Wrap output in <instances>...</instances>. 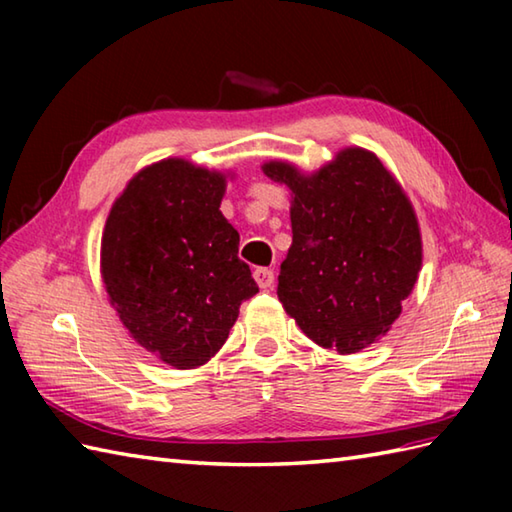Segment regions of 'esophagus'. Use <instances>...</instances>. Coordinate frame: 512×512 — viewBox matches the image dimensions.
I'll return each instance as SVG.
<instances>
[{"label":"esophagus","mask_w":512,"mask_h":512,"mask_svg":"<svg viewBox=\"0 0 512 512\" xmlns=\"http://www.w3.org/2000/svg\"><path fill=\"white\" fill-rule=\"evenodd\" d=\"M255 281H257L259 288L268 290V288H273V284H275V273L270 268H257L255 270Z\"/></svg>","instance_id":"esophagus-1"}]
</instances>
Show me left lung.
<instances>
[{
  "mask_svg": "<svg viewBox=\"0 0 512 512\" xmlns=\"http://www.w3.org/2000/svg\"><path fill=\"white\" fill-rule=\"evenodd\" d=\"M262 171L290 189L292 246L277 297L325 350L354 354L400 317L422 268V237L405 189L376 154L345 147L303 173L270 160Z\"/></svg>",
  "mask_w": 512,
  "mask_h": 512,
  "instance_id": "obj_1",
  "label": "left lung"
}]
</instances>
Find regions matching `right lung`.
I'll return each mask as SVG.
<instances>
[{
  "instance_id": "right-lung-1",
  "label": "right lung",
  "mask_w": 512,
  "mask_h": 512,
  "mask_svg": "<svg viewBox=\"0 0 512 512\" xmlns=\"http://www.w3.org/2000/svg\"><path fill=\"white\" fill-rule=\"evenodd\" d=\"M228 176L184 158L154 162L127 182L103 228L112 308L140 347L176 369L209 363L259 292L220 211Z\"/></svg>"
}]
</instances>
